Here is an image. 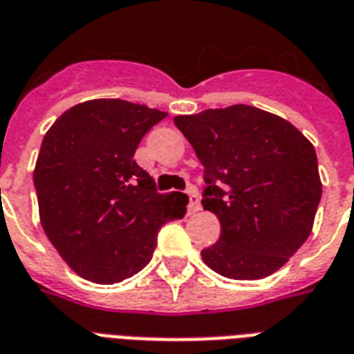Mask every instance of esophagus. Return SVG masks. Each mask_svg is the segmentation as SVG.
Wrapping results in <instances>:
<instances>
[{
  "mask_svg": "<svg viewBox=\"0 0 354 354\" xmlns=\"http://www.w3.org/2000/svg\"><path fill=\"white\" fill-rule=\"evenodd\" d=\"M187 195H189L187 212L189 213H196L198 209H201V196H198V191H196L195 187H189Z\"/></svg>",
  "mask_w": 354,
  "mask_h": 354,
  "instance_id": "1",
  "label": "esophagus"
}]
</instances>
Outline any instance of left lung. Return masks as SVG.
Returning <instances> with one entry per match:
<instances>
[{
	"instance_id": "left-lung-1",
	"label": "left lung",
	"mask_w": 354,
	"mask_h": 354,
	"mask_svg": "<svg viewBox=\"0 0 354 354\" xmlns=\"http://www.w3.org/2000/svg\"><path fill=\"white\" fill-rule=\"evenodd\" d=\"M204 165L202 206L217 215L219 241L201 252L234 280L279 271L308 239L321 201L317 156L299 129L252 105L174 117Z\"/></svg>"
}]
</instances>
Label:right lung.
Returning <instances> with one entry per match:
<instances>
[{
  "label": "right lung",
  "instance_id": "1",
  "mask_svg": "<svg viewBox=\"0 0 354 354\" xmlns=\"http://www.w3.org/2000/svg\"><path fill=\"white\" fill-rule=\"evenodd\" d=\"M167 113L126 100H88L64 111L40 147L33 182L40 223L75 273L115 284L147 266L156 236L182 219L183 193H158L135 150Z\"/></svg>",
  "mask_w": 354,
  "mask_h": 354
}]
</instances>
